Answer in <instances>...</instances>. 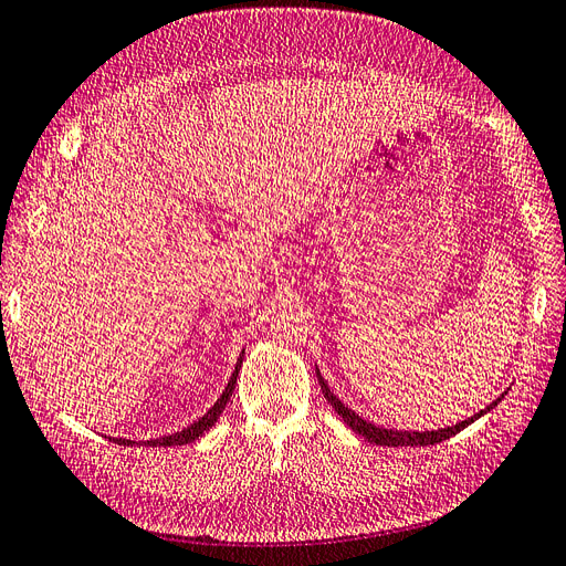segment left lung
<instances>
[{
  "mask_svg": "<svg viewBox=\"0 0 566 566\" xmlns=\"http://www.w3.org/2000/svg\"><path fill=\"white\" fill-rule=\"evenodd\" d=\"M316 378H318L323 397L328 399V403L337 410V416H339L342 420H345L356 434H361V437H364L366 441H370V443H378V447H432V443H441V441L451 439L453 434H458L460 430H465V427H468L470 422H474L476 418H482L484 413H489V410H491L493 406H499V401L503 399V397L495 399L491 406H486L484 410H479V413H474L472 418L462 420V422H458V424H453V427H443V430H432V432H401V430H387V427H378V424H373V422H366L361 416L354 413L352 408H347L345 403H342V401L335 397V394L331 391V387L323 382L318 368H316Z\"/></svg>",
  "mask_w": 566,
  "mask_h": 566,
  "instance_id": "1",
  "label": "left lung"
}]
</instances>
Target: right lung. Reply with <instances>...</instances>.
I'll return each mask as SVG.
<instances>
[{
    "label": "right lung",
    "mask_w": 566,
    "mask_h": 566,
    "mask_svg": "<svg viewBox=\"0 0 566 566\" xmlns=\"http://www.w3.org/2000/svg\"><path fill=\"white\" fill-rule=\"evenodd\" d=\"M243 354H245V352H243ZM241 364H243V356L238 358L235 370H233V375H231V380H229L224 394H221V397L217 399V403L208 410V413H205L202 418H198L193 424L184 427L181 432H175V434H167V437H160V439L146 441V447H184V443H193L198 437H202L205 432H208L210 427L217 422V418L221 416V410H224V406H227L229 399H231V394H233V389H235L238 370H241ZM115 441H117V443H125V447H132V443H134L132 439H115Z\"/></svg>",
    "instance_id": "right-lung-1"
}]
</instances>
